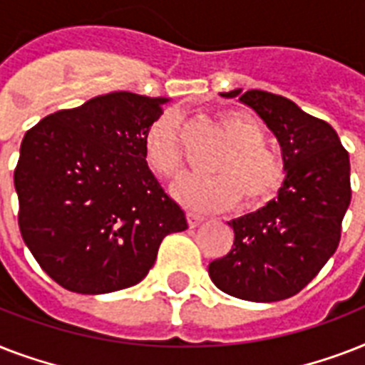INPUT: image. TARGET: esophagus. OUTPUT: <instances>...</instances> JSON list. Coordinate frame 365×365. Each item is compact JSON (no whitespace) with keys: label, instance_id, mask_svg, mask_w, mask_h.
Wrapping results in <instances>:
<instances>
[{"label":"esophagus","instance_id":"esophagus-1","mask_svg":"<svg viewBox=\"0 0 365 365\" xmlns=\"http://www.w3.org/2000/svg\"><path fill=\"white\" fill-rule=\"evenodd\" d=\"M205 222V217L199 216V214H193V212H187V223L189 227H197L199 223Z\"/></svg>","mask_w":365,"mask_h":365}]
</instances>
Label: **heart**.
Masks as SVG:
<instances>
[{"mask_svg":"<svg viewBox=\"0 0 365 365\" xmlns=\"http://www.w3.org/2000/svg\"><path fill=\"white\" fill-rule=\"evenodd\" d=\"M231 151L216 165V176H189L176 185V197L199 212H222L244 199L248 208L271 202L286 182L282 157L265 145V128L250 111L225 110L220 113ZM148 165L159 176L176 180L183 172L182 117L166 111L157 117L143 136Z\"/></svg>","mask_w":365,"mask_h":365,"instance_id":"1","label":"heart"}]
</instances>
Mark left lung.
<instances>
[{"label":"left lung","mask_w":365,"mask_h":365,"mask_svg":"<svg viewBox=\"0 0 365 365\" xmlns=\"http://www.w3.org/2000/svg\"><path fill=\"white\" fill-rule=\"evenodd\" d=\"M277 136L286 165L278 199L229 222L233 248L208 265L212 282L239 299L271 303L299 294L335 254L351 205V160L337 132L292 100L235 88Z\"/></svg>","instance_id":"8db88e82"}]
</instances>
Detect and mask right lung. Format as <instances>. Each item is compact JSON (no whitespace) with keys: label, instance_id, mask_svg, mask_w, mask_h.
I'll return each instance as SVG.
<instances>
[{"label":"right lung","instance_id":"add662e5","mask_svg":"<svg viewBox=\"0 0 365 365\" xmlns=\"http://www.w3.org/2000/svg\"><path fill=\"white\" fill-rule=\"evenodd\" d=\"M165 102L110 93L26 132L14 168L20 235L62 288L96 295L134 286L166 235L187 229L143 153Z\"/></svg>","mask_w":365,"mask_h":365}]
</instances>
